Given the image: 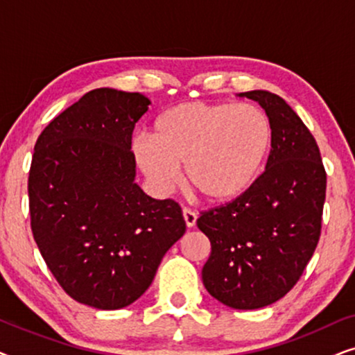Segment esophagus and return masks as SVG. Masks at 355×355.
<instances>
[{
	"mask_svg": "<svg viewBox=\"0 0 355 355\" xmlns=\"http://www.w3.org/2000/svg\"><path fill=\"white\" fill-rule=\"evenodd\" d=\"M182 216H184V221H186V226H187V227H193V226H196L197 215H196V213H193L192 210H189V208H184V210H182Z\"/></svg>",
	"mask_w": 355,
	"mask_h": 355,
	"instance_id": "obj_1",
	"label": "esophagus"
}]
</instances>
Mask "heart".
I'll list each match as a JSON object with an SVG mask.
<instances>
[{
  "instance_id": "b5f03b06",
  "label": "heart",
  "mask_w": 355,
  "mask_h": 355,
  "mask_svg": "<svg viewBox=\"0 0 355 355\" xmlns=\"http://www.w3.org/2000/svg\"><path fill=\"white\" fill-rule=\"evenodd\" d=\"M271 144V121L259 106L186 101L159 113L150 137H135L130 150L158 192L174 186L184 164L192 192L211 205H226L255 186Z\"/></svg>"
}]
</instances>
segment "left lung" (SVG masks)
I'll return each instance as SVG.
<instances>
[{
    "mask_svg": "<svg viewBox=\"0 0 355 355\" xmlns=\"http://www.w3.org/2000/svg\"><path fill=\"white\" fill-rule=\"evenodd\" d=\"M259 101L273 144L265 171L245 196L202 211L197 226L211 244L202 279L210 295L237 310L266 307L302 276L322 231L327 173L318 145L295 111L266 90Z\"/></svg>",
    "mask_w": 355,
    "mask_h": 355,
    "instance_id": "1",
    "label": "left lung"
}]
</instances>
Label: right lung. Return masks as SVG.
<instances>
[{
    "label": "right lung",
    "mask_w": 355,
    "mask_h": 355,
    "mask_svg": "<svg viewBox=\"0 0 355 355\" xmlns=\"http://www.w3.org/2000/svg\"><path fill=\"white\" fill-rule=\"evenodd\" d=\"M148 105L140 94L95 89L58 114L33 150V239L61 288L94 309L135 302L186 232L176 202L135 182L132 130Z\"/></svg>",
    "instance_id": "obj_1"
}]
</instances>
